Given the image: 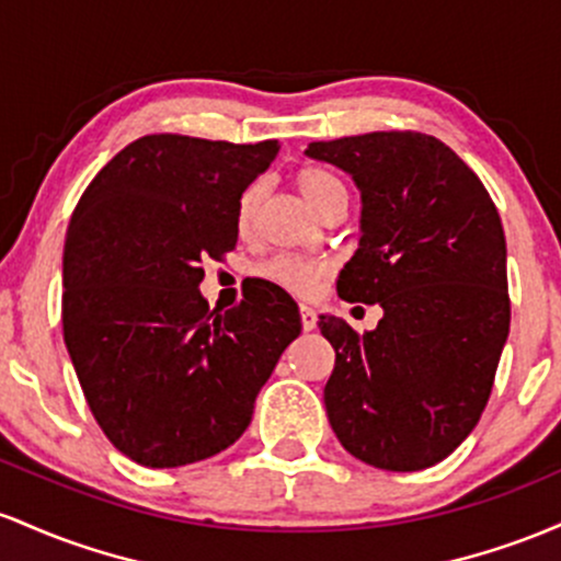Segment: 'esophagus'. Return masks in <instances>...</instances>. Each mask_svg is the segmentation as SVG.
<instances>
[{"label":"esophagus","mask_w":561,"mask_h":561,"mask_svg":"<svg viewBox=\"0 0 561 561\" xmlns=\"http://www.w3.org/2000/svg\"><path fill=\"white\" fill-rule=\"evenodd\" d=\"M299 314H301V329H305V331H312L314 325H318V312H314L312 307L301 305L299 307Z\"/></svg>","instance_id":"1"}]
</instances>
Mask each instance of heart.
I'll return each instance as SVG.
<instances>
[{"instance_id": "obj_1", "label": "heart", "mask_w": 561, "mask_h": 561, "mask_svg": "<svg viewBox=\"0 0 561 561\" xmlns=\"http://www.w3.org/2000/svg\"><path fill=\"white\" fill-rule=\"evenodd\" d=\"M297 191L301 198L312 206L314 211L323 214L329 206L344 201L347 204V191H344L342 180L336 174L325 172L320 167H301L297 172ZM262 198V185L260 182H251L247 191L238 198L236 209V222L238 230H249L251 222H254L256 206H260ZM256 273L262 275L264 280L275 283L283 291H291L297 297H310V294L318 288V283L331 273V262L325 256H305V254H275L273 260L262 262Z\"/></svg>"}]
</instances>
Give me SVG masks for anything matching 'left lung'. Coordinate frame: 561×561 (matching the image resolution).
I'll return each mask as SVG.
<instances>
[{
    "instance_id": "left-lung-1",
    "label": "left lung",
    "mask_w": 561,
    "mask_h": 561,
    "mask_svg": "<svg viewBox=\"0 0 561 561\" xmlns=\"http://www.w3.org/2000/svg\"><path fill=\"white\" fill-rule=\"evenodd\" d=\"M307 156L344 169L363 198L339 297L383 310L365 333L320 314L336 352L323 389L331 430L376 469L434 467L480 421L508 336L499 209L467 163L421 131L310 142Z\"/></svg>"
}]
</instances>
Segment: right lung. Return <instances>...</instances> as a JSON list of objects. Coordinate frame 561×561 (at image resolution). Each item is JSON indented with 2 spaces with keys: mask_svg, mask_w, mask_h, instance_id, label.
Masks as SVG:
<instances>
[{
  "mask_svg": "<svg viewBox=\"0 0 561 561\" xmlns=\"http://www.w3.org/2000/svg\"><path fill=\"white\" fill-rule=\"evenodd\" d=\"M280 150L187 135L129 142L81 193L62 249V339L113 448L174 469L230 448L283 350L297 301L256 280L209 310L204 260L238 243V198Z\"/></svg>",
  "mask_w": 561,
  "mask_h": 561,
  "instance_id": "obj_1",
  "label": "right lung"
}]
</instances>
